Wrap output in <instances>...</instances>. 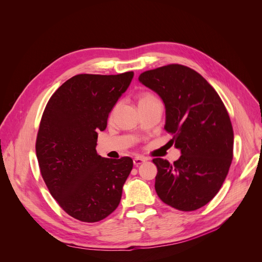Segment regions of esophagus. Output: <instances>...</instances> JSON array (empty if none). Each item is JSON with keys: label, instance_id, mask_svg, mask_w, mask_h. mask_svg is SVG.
I'll return each instance as SVG.
<instances>
[{"label": "esophagus", "instance_id": "obj_1", "mask_svg": "<svg viewBox=\"0 0 262 262\" xmlns=\"http://www.w3.org/2000/svg\"><path fill=\"white\" fill-rule=\"evenodd\" d=\"M146 161V159H143V158H135L134 159V165L135 166H139V165H141V164H143L144 162Z\"/></svg>", "mask_w": 262, "mask_h": 262}]
</instances>
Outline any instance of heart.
Masks as SVG:
<instances>
[{"label": "heart", "mask_w": 262, "mask_h": 262, "mask_svg": "<svg viewBox=\"0 0 262 262\" xmlns=\"http://www.w3.org/2000/svg\"><path fill=\"white\" fill-rule=\"evenodd\" d=\"M155 100H158V98L152 93H150V92H144V93H142L139 96L138 102H139V105H142V104L148 103V102H150V101H155Z\"/></svg>", "instance_id": "b5f03b06"}]
</instances>
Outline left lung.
<instances>
[{
	"mask_svg": "<svg viewBox=\"0 0 262 262\" xmlns=\"http://www.w3.org/2000/svg\"><path fill=\"white\" fill-rule=\"evenodd\" d=\"M166 106L165 129L181 156L173 164L154 159L160 199L182 211L207 204L220 191L233 159V128L212 86L194 69L169 64L140 74Z\"/></svg>",
	"mask_w": 262,
	"mask_h": 262,
	"instance_id": "8db88e82",
	"label": "left lung"
}]
</instances>
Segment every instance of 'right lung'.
Wrapping results in <instances>:
<instances>
[{"mask_svg": "<svg viewBox=\"0 0 262 262\" xmlns=\"http://www.w3.org/2000/svg\"><path fill=\"white\" fill-rule=\"evenodd\" d=\"M133 71L112 76L78 74L51 96L36 139V156L51 195L70 216L103 220L119 205L133 160L101 158L97 132L126 91Z\"/></svg>", "mask_w": 262, "mask_h": 262, "instance_id": "add662e5", "label": "right lung"}]
</instances>
